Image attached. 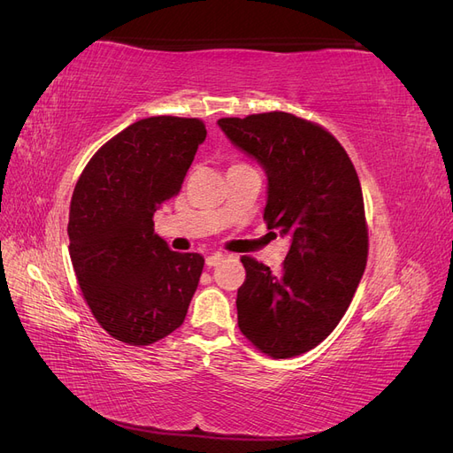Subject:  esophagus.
<instances>
[{
  "label": "esophagus",
  "instance_id": "obj_1",
  "mask_svg": "<svg viewBox=\"0 0 453 453\" xmlns=\"http://www.w3.org/2000/svg\"><path fill=\"white\" fill-rule=\"evenodd\" d=\"M223 258H225V253H221V251L211 253L208 258H205V266H208V268H213V266H217V265H221V263H223Z\"/></svg>",
  "mask_w": 453,
  "mask_h": 453
}]
</instances>
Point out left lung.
<instances>
[{"label": "left lung", "mask_w": 453, "mask_h": 453, "mask_svg": "<svg viewBox=\"0 0 453 453\" xmlns=\"http://www.w3.org/2000/svg\"><path fill=\"white\" fill-rule=\"evenodd\" d=\"M219 127L263 164L266 226L291 240L280 272L242 257L238 326L257 349L289 359L334 331L363 278L368 228L359 177L331 132L293 113L228 117Z\"/></svg>", "instance_id": "1"}]
</instances>
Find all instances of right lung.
Listing matches in <instances>:
<instances>
[{
  "label": "right lung",
  "instance_id": "obj_1",
  "mask_svg": "<svg viewBox=\"0 0 453 453\" xmlns=\"http://www.w3.org/2000/svg\"><path fill=\"white\" fill-rule=\"evenodd\" d=\"M203 140L200 119H142L96 150L75 185V276L96 321L125 344H155L185 321L203 257L172 251L153 215L180 193Z\"/></svg>",
  "mask_w": 453,
  "mask_h": 453
}]
</instances>
